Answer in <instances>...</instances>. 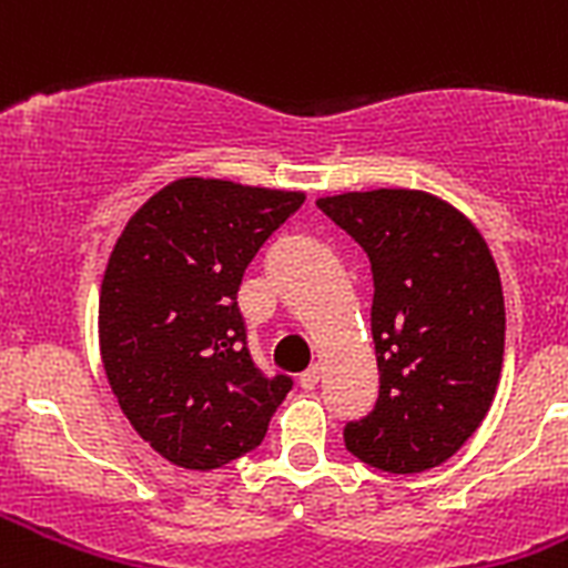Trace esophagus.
I'll return each instance as SVG.
<instances>
[{"label":"esophagus","instance_id":"obj_1","mask_svg":"<svg viewBox=\"0 0 568 568\" xmlns=\"http://www.w3.org/2000/svg\"><path fill=\"white\" fill-rule=\"evenodd\" d=\"M318 378H321V366L313 364L310 369L301 373V386H304V389H315V386H318Z\"/></svg>","mask_w":568,"mask_h":568}]
</instances>
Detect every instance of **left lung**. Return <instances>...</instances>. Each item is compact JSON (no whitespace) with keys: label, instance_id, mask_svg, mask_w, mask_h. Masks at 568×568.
Returning a JSON list of instances; mask_svg holds the SVG:
<instances>
[{"label":"left lung","instance_id":"left-lung-1","mask_svg":"<svg viewBox=\"0 0 568 568\" xmlns=\"http://www.w3.org/2000/svg\"><path fill=\"white\" fill-rule=\"evenodd\" d=\"M373 267V341L381 393L344 426L364 464L415 475L453 458L489 413L504 366L498 264L480 230L424 190L321 195Z\"/></svg>","mask_w":568,"mask_h":568}]
</instances>
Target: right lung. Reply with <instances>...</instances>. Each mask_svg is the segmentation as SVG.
<instances>
[{
	"label": "right lung",
	"mask_w": 568,
	"mask_h": 568,
	"mask_svg": "<svg viewBox=\"0 0 568 568\" xmlns=\"http://www.w3.org/2000/svg\"><path fill=\"white\" fill-rule=\"evenodd\" d=\"M301 204V190L187 175L115 241L99 295L102 364L130 426L170 464L210 471L241 458L293 389L253 364L235 295Z\"/></svg>",
	"instance_id": "add662e5"
}]
</instances>
